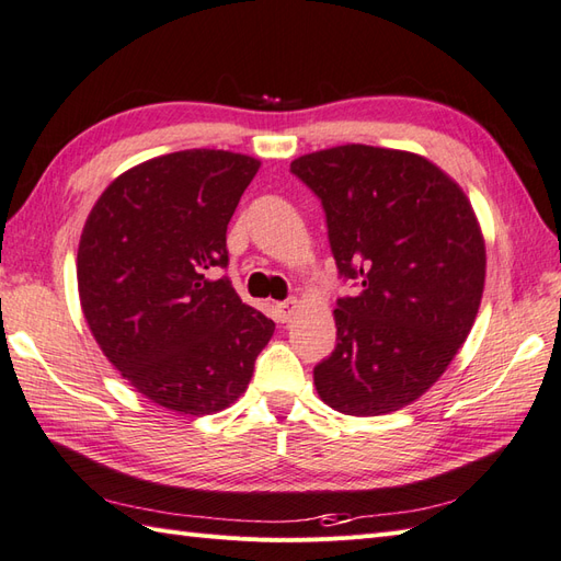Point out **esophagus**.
I'll list each match as a JSON object with an SVG mask.
<instances>
[{"label":"esophagus","mask_w":561,"mask_h":561,"mask_svg":"<svg viewBox=\"0 0 561 561\" xmlns=\"http://www.w3.org/2000/svg\"><path fill=\"white\" fill-rule=\"evenodd\" d=\"M295 307H297V299H283V302H278L276 305V313H278V321L280 323H288L290 319H293V313H295Z\"/></svg>","instance_id":"34e87169"}]
</instances>
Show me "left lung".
<instances>
[{
	"label": "left lung",
	"instance_id": "8db88e82",
	"mask_svg": "<svg viewBox=\"0 0 561 561\" xmlns=\"http://www.w3.org/2000/svg\"><path fill=\"white\" fill-rule=\"evenodd\" d=\"M290 171L321 199L354 297L333 311L337 345L313 368L319 398L350 416L412 404L438 380L481 307L485 242L463 190L412 152L343 145Z\"/></svg>",
	"mask_w": 561,
	"mask_h": 561
}]
</instances>
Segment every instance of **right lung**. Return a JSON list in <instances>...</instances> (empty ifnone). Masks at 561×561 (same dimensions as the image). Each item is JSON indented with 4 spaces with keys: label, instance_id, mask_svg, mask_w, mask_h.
<instances>
[{
    "label": "right lung",
    "instance_id": "right-lung-1",
    "mask_svg": "<svg viewBox=\"0 0 561 561\" xmlns=\"http://www.w3.org/2000/svg\"><path fill=\"white\" fill-rule=\"evenodd\" d=\"M259 161L185 149L121 173L94 202L78 244L90 331L128 383L173 412H221L248 390L273 335L216 268Z\"/></svg>",
    "mask_w": 561,
    "mask_h": 561
}]
</instances>
